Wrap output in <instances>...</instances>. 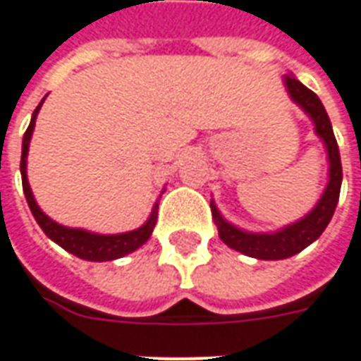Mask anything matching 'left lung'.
<instances>
[{
  "mask_svg": "<svg viewBox=\"0 0 361 361\" xmlns=\"http://www.w3.org/2000/svg\"><path fill=\"white\" fill-rule=\"evenodd\" d=\"M283 80H285L290 100L305 109V114L312 119L314 131L326 147L328 185L317 206L305 218L271 233H252L235 228L233 224L226 222L222 214L218 212L216 204L210 202L212 218L218 226L220 240L235 252H242L243 255H250L255 259H287L290 255L302 252L314 240H318L320 233L326 230L328 222L332 220V214L336 210L338 198H340V186H342V163H340L338 143L322 102L318 100L314 92L309 90L305 84H300L293 74H287Z\"/></svg>",
  "mask_w": 361,
  "mask_h": 361,
  "instance_id": "left-lung-1",
  "label": "left lung"
}]
</instances>
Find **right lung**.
Returning <instances> with one entry per match:
<instances>
[{
    "label": "right lung",
    "mask_w": 361,
    "mask_h": 361,
    "mask_svg": "<svg viewBox=\"0 0 361 361\" xmlns=\"http://www.w3.org/2000/svg\"><path fill=\"white\" fill-rule=\"evenodd\" d=\"M44 98L35 108L31 123H29V128H27L23 135V149H21V180H23V192L25 198H27V204H29L31 212H33L35 220H37V224L41 226V230L51 238L52 242L59 243L62 250H66V252L76 255V257H80V259L111 261L118 259V257H123V255H128L131 252H135L137 247H141L143 243L147 242L149 238H151V233H153V228H155L157 224V208H159L157 202L153 206V212L149 216V220L141 228L126 233H111V235L88 232V230H80V228H66V226H61V224L51 220L37 206V202H35L31 186H29V180H27V155H29V143H31V135H33L35 129V119H37V114H39V109L43 106Z\"/></svg>",
    "instance_id": "right-lung-1"
}]
</instances>
